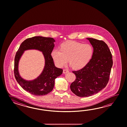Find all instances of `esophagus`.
Here are the masks:
<instances>
[{
	"label": "esophagus",
	"instance_id": "obj_1",
	"mask_svg": "<svg viewBox=\"0 0 127 127\" xmlns=\"http://www.w3.org/2000/svg\"><path fill=\"white\" fill-rule=\"evenodd\" d=\"M69 72V71L67 69H65L63 70V73H68Z\"/></svg>",
	"mask_w": 127,
	"mask_h": 127
}]
</instances>
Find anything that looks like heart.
<instances>
[{
	"label": "heart",
	"mask_w": 127,
	"mask_h": 127,
	"mask_svg": "<svg viewBox=\"0 0 127 127\" xmlns=\"http://www.w3.org/2000/svg\"><path fill=\"white\" fill-rule=\"evenodd\" d=\"M93 54L94 49L90 44L68 41L60 45V49H53L51 55L58 67H63L68 60L73 68L79 70L89 63Z\"/></svg>",
	"instance_id": "b5f03b06"
}]
</instances>
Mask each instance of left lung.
<instances>
[{
    "label": "left lung",
    "instance_id": "1",
    "mask_svg": "<svg viewBox=\"0 0 127 127\" xmlns=\"http://www.w3.org/2000/svg\"><path fill=\"white\" fill-rule=\"evenodd\" d=\"M87 39L92 44L94 54L85 67L73 71L76 79L70 85L72 92L80 97L95 95L106 86L113 64L110 50L104 42L93 38Z\"/></svg>",
    "mask_w": 127,
    "mask_h": 127
}]
</instances>
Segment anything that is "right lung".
Listing matches in <instances>:
<instances>
[{"label": "right lung", "mask_w": 127, "mask_h": 127, "mask_svg": "<svg viewBox=\"0 0 127 127\" xmlns=\"http://www.w3.org/2000/svg\"><path fill=\"white\" fill-rule=\"evenodd\" d=\"M55 40L53 38L35 36L27 38L22 43L14 59V74L17 82L23 89L36 96H43L51 92L54 87L55 79L63 73V69L55 66L52 58L51 52L54 48ZM36 49L43 53L45 59V66L41 75L31 81H26L19 75L18 62L24 51Z\"/></svg>", "instance_id": "add662e5"}]
</instances>
